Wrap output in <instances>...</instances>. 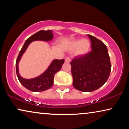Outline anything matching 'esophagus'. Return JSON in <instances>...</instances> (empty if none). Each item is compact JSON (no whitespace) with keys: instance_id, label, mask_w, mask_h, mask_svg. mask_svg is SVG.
Masks as SVG:
<instances>
[{"instance_id":"34e87169","label":"esophagus","mask_w":129,"mask_h":129,"mask_svg":"<svg viewBox=\"0 0 129 129\" xmlns=\"http://www.w3.org/2000/svg\"><path fill=\"white\" fill-rule=\"evenodd\" d=\"M70 61V57H67L65 59V62L66 63H69Z\"/></svg>"}]
</instances>
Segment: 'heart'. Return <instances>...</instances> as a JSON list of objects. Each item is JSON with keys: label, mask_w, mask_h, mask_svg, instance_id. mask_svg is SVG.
I'll return each instance as SVG.
<instances>
[{"label": "heart", "mask_w": 129, "mask_h": 129, "mask_svg": "<svg viewBox=\"0 0 129 129\" xmlns=\"http://www.w3.org/2000/svg\"><path fill=\"white\" fill-rule=\"evenodd\" d=\"M73 46L75 48H77V54L79 55H83L89 50L90 45L89 42L86 39L75 40L73 42Z\"/></svg>", "instance_id": "1"}]
</instances>
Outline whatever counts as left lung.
<instances>
[{
	"label": "left lung",
	"instance_id": "obj_1",
	"mask_svg": "<svg viewBox=\"0 0 129 129\" xmlns=\"http://www.w3.org/2000/svg\"><path fill=\"white\" fill-rule=\"evenodd\" d=\"M87 36L92 50L83 55L76 56L70 63L73 87L78 90L90 92L106 82L112 65L105 43L91 35Z\"/></svg>",
	"mask_w": 129,
	"mask_h": 129
}]
</instances>
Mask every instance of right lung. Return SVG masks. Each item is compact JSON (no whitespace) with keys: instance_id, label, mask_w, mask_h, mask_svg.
<instances>
[{"instance_id":"right-lung-1","label":"right lung","mask_w":129,"mask_h":129,"mask_svg":"<svg viewBox=\"0 0 129 129\" xmlns=\"http://www.w3.org/2000/svg\"><path fill=\"white\" fill-rule=\"evenodd\" d=\"M53 38V35L52 30L46 31L40 30L38 31L26 40L23 46L22 47L17 56L16 62V71L17 78L20 83L30 91L39 92V91H45L50 89L53 84L54 75L60 70L61 66L64 62V59L54 60L48 69L42 75L36 78L31 79H23L19 75L18 70L19 61L20 60L22 54L24 53L27 46L31 42L36 41V40L50 41Z\"/></svg>"}]
</instances>
